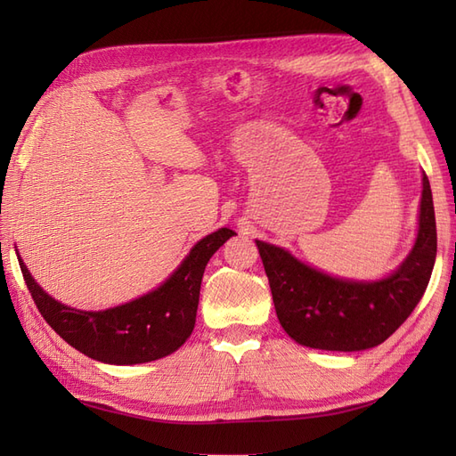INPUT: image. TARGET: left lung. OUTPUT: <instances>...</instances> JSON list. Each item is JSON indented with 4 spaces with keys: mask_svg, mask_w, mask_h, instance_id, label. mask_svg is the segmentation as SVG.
<instances>
[{
    "mask_svg": "<svg viewBox=\"0 0 456 456\" xmlns=\"http://www.w3.org/2000/svg\"><path fill=\"white\" fill-rule=\"evenodd\" d=\"M275 314L287 335L302 346L357 352L394 335L422 298L434 270L437 233L432 190L422 176L419 238L395 273L382 281L355 283L302 265L280 247L256 241Z\"/></svg>",
    "mask_w": 456,
    "mask_h": 456,
    "instance_id": "8db88e82",
    "label": "left lung"
}]
</instances>
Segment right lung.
<instances>
[{"label":"right lung","instance_id":"add662e5","mask_svg":"<svg viewBox=\"0 0 456 456\" xmlns=\"http://www.w3.org/2000/svg\"><path fill=\"white\" fill-rule=\"evenodd\" d=\"M232 236L238 233L230 228L213 232L194 245L183 265L156 291L104 312L68 308L53 300L32 280L20 256L19 262L26 287L54 333L96 362L133 365L159 360L186 342L194 330L207 262Z\"/></svg>","mask_w":456,"mask_h":456}]
</instances>
